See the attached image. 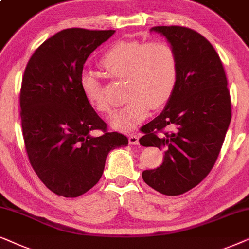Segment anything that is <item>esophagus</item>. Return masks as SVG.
Wrapping results in <instances>:
<instances>
[{
    "instance_id": "esophagus-1",
    "label": "esophagus",
    "mask_w": 249,
    "mask_h": 249,
    "mask_svg": "<svg viewBox=\"0 0 249 249\" xmlns=\"http://www.w3.org/2000/svg\"><path fill=\"white\" fill-rule=\"evenodd\" d=\"M128 143L134 145L139 143V137L137 134H131L128 135Z\"/></svg>"
}]
</instances>
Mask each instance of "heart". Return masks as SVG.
I'll use <instances>...</instances> for the list:
<instances>
[{"label": "heart", "mask_w": 249, "mask_h": 249, "mask_svg": "<svg viewBox=\"0 0 249 249\" xmlns=\"http://www.w3.org/2000/svg\"><path fill=\"white\" fill-rule=\"evenodd\" d=\"M99 67L109 78L123 79L126 100L109 118L110 126L118 131L131 130L147 117L150 108L157 110L166 106L178 85V53L168 42H116L101 55ZM79 84L95 110L110 111L105 85L97 76L83 72Z\"/></svg>", "instance_id": "1"}]
</instances>
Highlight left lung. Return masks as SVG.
I'll list each match as a JSON object with an SVG mask.
<instances>
[{
    "label": "left lung",
    "instance_id": "8db88e82",
    "mask_svg": "<svg viewBox=\"0 0 249 249\" xmlns=\"http://www.w3.org/2000/svg\"><path fill=\"white\" fill-rule=\"evenodd\" d=\"M178 58V85L164 110L141 127L140 144L164 149V160L142 172L149 187L178 196L199 184L213 168L231 121V99L222 61L199 33L156 26ZM171 128L172 131H165Z\"/></svg>",
    "mask_w": 249,
    "mask_h": 249
}]
</instances>
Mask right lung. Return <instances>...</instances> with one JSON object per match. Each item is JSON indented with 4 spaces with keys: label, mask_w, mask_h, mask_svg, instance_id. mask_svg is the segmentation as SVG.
<instances>
[{
    "label": "right lung",
    "mask_w": 249,
    "mask_h": 249,
    "mask_svg": "<svg viewBox=\"0 0 249 249\" xmlns=\"http://www.w3.org/2000/svg\"><path fill=\"white\" fill-rule=\"evenodd\" d=\"M114 33L64 29L39 45L26 66L20 90L26 151L39 180L58 196L90 190L109 151L128 144L125 135L107 131L79 84L86 59ZM94 129L104 133L93 137Z\"/></svg>",
    "instance_id": "add662e5"
}]
</instances>
